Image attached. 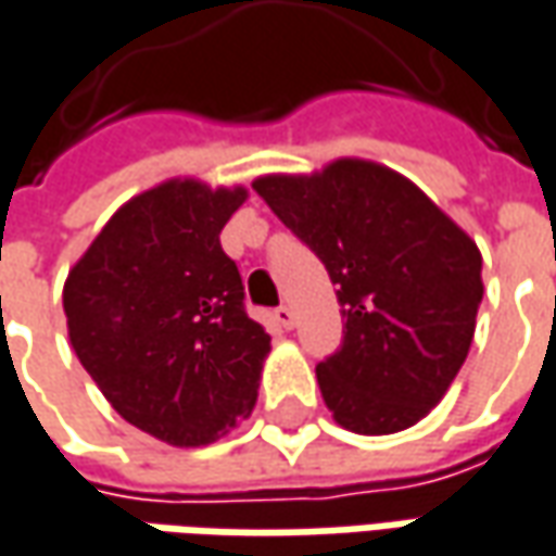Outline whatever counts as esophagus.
<instances>
[{
  "instance_id": "obj_1",
  "label": "esophagus",
  "mask_w": 556,
  "mask_h": 556,
  "mask_svg": "<svg viewBox=\"0 0 556 556\" xmlns=\"http://www.w3.org/2000/svg\"><path fill=\"white\" fill-rule=\"evenodd\" d=\"M274 319H277L282 329H292V326H295V314H292L289 304H279L277 311H274Z\"/></svg>"
}]
</instances>
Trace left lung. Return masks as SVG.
<instances>
[{
  "mask_svg": "<svg viewBox=\"0 0 556 556\" xmlns=\"http://www.w3.org/2000/svg\"><path fill=\"white\" fill-rule=\"evenodd\" d=\"M252 187L338 286L344 332L316 366L338 425L393 433L425 418L462 369L483 301L468 233L403 175L363 160Z\"/></svg>",
  "mask_w": 556,
  "mask_h": 556,
  "instance_id": "obj_1",
  "label": "left lung"
}]
</instances>
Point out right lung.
I'll return each mask as SVG.
<instances>
[{
  "instance_id": "add662e5",
  "label": "right lung",
  "mask_w": 556,
  "mask_h": 556,
  "mask_svg": "<svg viewBox=\"0 0 556 556\" xmlns=\"http://www.w3.org/2000/svg\"><path fill=\"white\" fill-rule=\"evenodd\" d=\"M245 190L168 181L106 220L64 286L73 351L128 425L205 446L249 418L270 336L220 230Z\"/></svg>"
}]
</instances>
